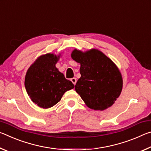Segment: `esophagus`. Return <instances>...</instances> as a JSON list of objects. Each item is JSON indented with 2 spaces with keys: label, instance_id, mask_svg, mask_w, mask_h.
Masks as SVG:
<instances>
[{
  "label": "esophagus",
  "instance_id": "34e87169",
  "mask_svg": "<svg viewBox=\"0 0 151 151\" xmlns=\"http://www.w3.org/2000/svg\"><path fill=\"white\" fill-rule=\"evenodd\" d=\"M70 81L72 83L74 84V85H76V78H72L70 79Z\"/></svg>",
  "mask_w": 151,
  "mask_h": 151
}]
</instances>
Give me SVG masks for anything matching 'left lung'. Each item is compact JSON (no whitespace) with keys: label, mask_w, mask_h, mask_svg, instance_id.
<instances>
[{"label":"left lung","mask_w":151,"mask_h":151,"mask_svg":"<svg viewBox=\"0 0 151 151\" xmlns=\"http://www.w3.org/2000/svg\"><path fill=\"white\" fill-rule=\"evenodd\" d=\"M71 57L81 64V76L75 88L86 105L96 111L111 106L122 88V75L115 64L94 48L84 52L75 49Z\"/></svg>","instance_id":"obj_1"}]
</instances>
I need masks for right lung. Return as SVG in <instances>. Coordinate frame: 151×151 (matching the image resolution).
I'll use <instances>...</instances> for the list:
<instances>
[{
	"label": "right lung",
	"instance_id": "obj_1",
	"mask_svg": "<svg viewBox=\"0 0 151 151\" xmlns=\"http://www.w3.org/2000/svg\"><path fill=\"white\" fill-rule=\"evenodd\" d=\"M60 55L51 53L42 55L28 69L24 85L33 103L43 109H48L60 101L64 93L75 85L66 79L55 65Z\"/></svg>",
	"mask_w": 151,
	"mask_h": 151
}]
</instances>
